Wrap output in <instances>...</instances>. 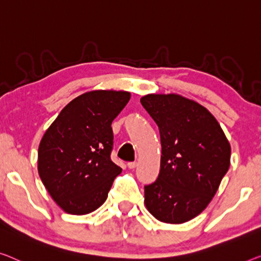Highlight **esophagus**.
<instances>
[{
    "mask_svg": "<svg viewBox=\"0 0 261 261\" xmlns=\"http://www.w3.org/2000/svg\"><path fill=\"white\" fill-rule=\"evenodd\" d=\"M126 165H127V168H129V169H135L136 166H137V163H136V162H129Z\"/></svg>",
    "mask_w": 261,
    "mask_h": 261,
    "instance_id": "1",
    "label": "esophagus"
}]
</instances>
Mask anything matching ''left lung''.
Masks as SVG:
<instances>
[{"label": "left lung", "instance_id": "8db88e82", "mask_svg": "<svg viewBox=\"0 0 261 261\" xmlns=\"http://www.w3.org/2000/svg\"><path fill=\"white\" fill-rule=\"evenodd\" d=\"M141 103L161 134V171L144 186L155 219L182 224L210 204L230 168L231 146L207 109L177 93H150Z\"/></svg>", "mask_w": 261, "mask_h": 261}]
</instances>
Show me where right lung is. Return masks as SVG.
Returning <instances> with one entry per match:
<instances>
[{"mask_svg":"<svg viewBox=\"0 0 261 261\" xmlns=\"http://www.w3.org/2000/svg\"><path fill=\"white\" fill-rule=\"evenodd\" d=\"M131 97L93 90L72 99L38 146V174L56 204L70 215H88L107 200L122 169L111 161V123Z\"/></svg>","mask_w":261,"mask_h":261,"instance_id":"obj_1","label":"right lung"}]
</instances>
